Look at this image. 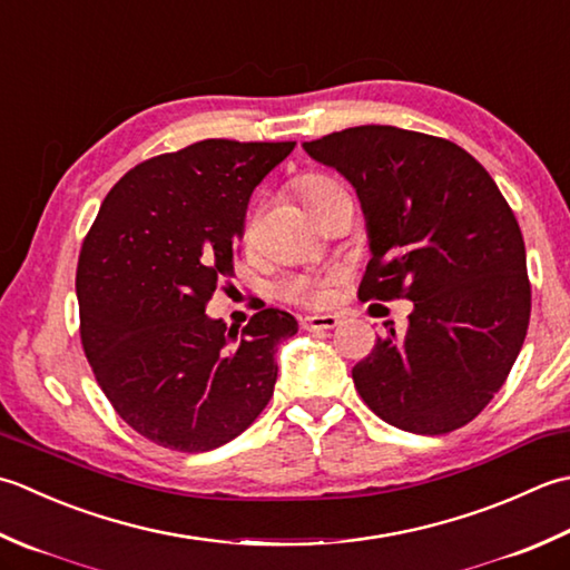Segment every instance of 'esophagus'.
Masks as SVG:
<instances>
[{
    "label": "esophagus",
    "instance_id": "1",
    "mask_svg": "<svg viewBox=\"0 0 570 570\" xmlns=\"http://www.w3.org/2000/svg\"><path fill=\"white\" fill-rule=\"evenodd\" d=\"M338 323H341V318L336 314H316V316L301 318V326H304V331H311V333L331 331V328H336Z\"/></svg>",
    "mask_w": 570,
    "mask_h": 570
}]
</instances>
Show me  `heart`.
Wrapping results in <instances>:
<instances>
[{
    "label": "heart",
    "instance_id": "1",
    "mask_svg": "<svg viewBox=\"0 0 570 570\" xmlns=\"http://www.w3.org/2000/svg\"><path fill=\"white\" fill-rule=\"evenodd\" d=\"M341 189L343 185L328 175H306L304 180H301V195H304L306 205L311 209H314L321 199H326L333 193H341ZM284 294L288 298L301 301V304H321V301L326 298V286H323V282H318V278L301 276L284 286Z\"/></svg>",
    "mask_w": 570,
    "mask_h": 570
}]
</instances>
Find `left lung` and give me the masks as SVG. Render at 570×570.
I'll use <instances>...</instances> for the list:
<instances>
[{"label": "left lung", "instance_id": "obj_1", "mask_svg": "<svg viewBox=\"0 0 570 570\" xmlns=\"http://www.w3.org/2000/svg\"><path fill=\"white\" fill-rule=\"evenodd\" d=\"M358 195L371 262L361 298L412 301L353 367L387 425L442 434L466 425L504 385L527 338L531 286L514 212L470 153L395 126H358L304 142Z\"/></svg>", "mask_w": 570, "mask_h": 570}]
</instances>
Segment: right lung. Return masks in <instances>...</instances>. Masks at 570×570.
I'll return each mask as SVG.
<instances>
[{"instance_id":"right-lung-1","label":"right lung","mask_w":570,"mask_h":570,"mask_svg":"<svg viewBox=\"0 0 570 570\" xmlns=\"http://www.w3.org/2000/svg\"><path fill=\"white\" fill-rule=\"evenodd\" d=\"M296 142L199 140L110 189L76 272L81 341L110 405L142 438L207 452L269 403L278 343L298 323L262 308L242 333L205 304L234 274L249 197Z\"/></svg>"}]
</instances>
